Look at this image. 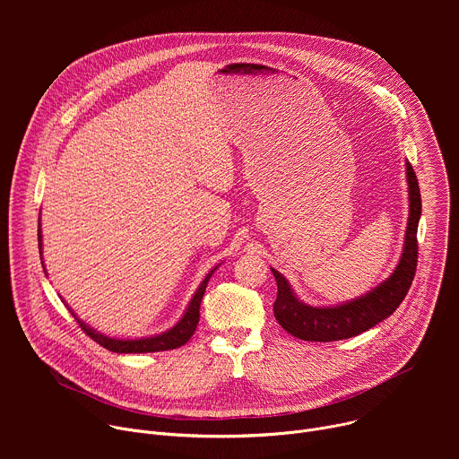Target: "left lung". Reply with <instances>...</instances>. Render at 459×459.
<instances>
[{
	"instance_id": "1",
	"label": "left lung",
	"mask_w": 459,
	"mask_h": 459,
	"mask_svg": "<svg viewBox=\"0 0 459 459\" xmlns=\"http://www.w3.org/2000/svg\"><path fill=\"white\" fill-rule=\"evenodd\" d=\"M405 176L409 188V220L405 229L403 250L398 265L386 280L372 290L338 303L308 305L301 301L289 280L271 269L278 283L274 316L283 329L303 342H338L358 336L394 312L407 296L418 265V223L421 218V194L412 165L405 160Z\"/></svg>"
}]
</instances>
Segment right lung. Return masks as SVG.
<instances>
[{"label":"right lung","instance_id":"obj_1","mask_svg":"<svg viewBox=\"0 0 459 459\" xmlns=\"http://www.w3.org/2000/svg\"><path fill=\"white\" fill-rule=\"evenodd\" d=\"M38 245H39V255L43 259V234H41V214H39V225H38ZM43 264V261H41ZM220 265L212 267L209 271V274L204 278V281L200 283V287L195 289L194 296L190 298L183 316L178 319V323L174 326H170L169 331L165 333H160V334H154V336H143V338H130V340H119V338H108L107 334H101L98 333L96 329H92L91 325H87L85 321H82L76 312L69 307L71 314L78 319L82 329L96 342L100 343L101 347H105L107 351L110 352H117V354H142V352H160V351H170V349H178L181 345H185L194 331L195 326H198V321H200V305H202V299H204V294H205V289L209 285V280L211 276L216 273ZM43 271H45V264H43ZM47 273V271H45ZM63 299V298H61Z\"/></svg>","mask_w":459,"mask_h":459}]
</instances>
